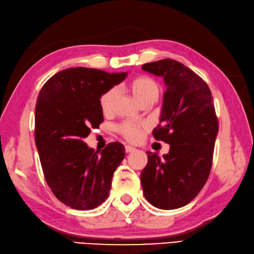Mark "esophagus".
Returning a JSON list of instances; mask_svg holds the SVG:
<instances>
[{"label": "esophagus", "instance_id": "esophagus-1", "mask_svg": "<svg viewBox=\"0 0 254 254\" xmlns=\"http://www.w3.org/2000/svg\"><path fill=\"white\" fill-rule=\"evenodd\" d=\"M135 151V147L130 146V145H126V152L127 153H131V152H134Z\"/></svg>", "mask_w": 254, "mask_h": 254}]
</instances>
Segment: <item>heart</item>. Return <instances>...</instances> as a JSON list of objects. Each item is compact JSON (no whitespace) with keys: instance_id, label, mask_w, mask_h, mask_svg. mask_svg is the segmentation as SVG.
I'll use <instances>...</instances> for the list:
<instances>
[{"instance_id":"obj_1","label":"heart","mask_w":254,"mask_h":254,"mask_svg":"<svg viewBox=\"0 0 254 254\" xmlns=\"http://www.w3.org/2000/svg\"><path fill=\"white\" fill-rule=\"evenodd\" d=\"M128 90L131 91L132 95L139 103L151 98H158L159 95V85L153 79L149 76L141 75L133 79L128 83ZM115 95V90L110 89L105 91L100 96L99 105L101 111L108 113L112 107V102ZM145 127L143 123H133V122H123L117 127V131L127 141L135 142L141 137L142 130Z\"/></svg>"}]
</instances>
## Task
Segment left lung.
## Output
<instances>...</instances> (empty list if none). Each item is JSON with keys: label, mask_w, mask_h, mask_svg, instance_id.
Segmentation results:
<instances>
[{"label": "left lung", "mask_w": 254, "mask_h": 254, "mask_svg": "<svg viewBox=\"0 0 254 254\" xmlns=\"http://www.w3.org/2000/svg\"><path fill=\"white\" fill-rule=\"evenodd\" d=\"M162 76L164 93L155 140L170 144L168 154L146 151L141 183L145 199L162 210L187 205L199 194L211 171L219 123L211 91L201 77L175 60L143 64Z\"/></svg>", "instance_id": "8db88e82"}]
</instances>
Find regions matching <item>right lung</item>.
Segmentation results:
<instances>
[{
	"label": "right lung",
	"mask_w": 254,
	"mask_h": 254,
	"mask_svg": "<svg viewBox=\"0 0 254 254\" xmlns=\"http://www.w3.org/2000/svg\"><path fill=\"white\" fill-rule=\"evenodd\" d=\"M127 72L70 67L45 82L35 105V144L53 194L75 210H91L108 199L113 173L126 156L120 142L94 151L83 139L103 122L99 99Z\"/></svg>",
	"instance_id": "right-lung-1"
}]
</instances>
